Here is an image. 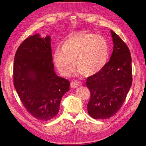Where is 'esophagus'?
I'll return each instance as SVG.
<instances>
[{
	"instance_id": "34e87169",
	"label": "esophagus",
	"mask_w": 146,
	"mask_h": 146,
	"mask_svg": "<svg viewBox=\"0 0 146 146\" xmlns=\"http://www.w3.org/2000/svg\"><path fill=\"white\" fill-rule=\"evenodd\" d=\"M80 85H82V83L77 80H73L70 83V86L72 88H77Z\"/></svg>"
}]
</instances>
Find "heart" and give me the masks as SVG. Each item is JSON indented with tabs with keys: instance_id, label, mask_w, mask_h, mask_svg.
Instances as JSON below:
<instances>
[{
	"instance_id": "obj_1",
	"label": "heart",
	"mask_w": 146,
	"mask_h": 146,
	"mask_svg": "<svg viewBox=\"0 0 146 146\" xmlns=\"http://www.w3.org/2000/svg\"><path fill=\"white\" fill-rule=\"evenodd\" d=\"M58 71L68 76L74 68V62L80 74L90 76L102 70L108 58L107 41L99 35L79 31L66 37L54 55Z\"/></svg>"
}]
</instances>
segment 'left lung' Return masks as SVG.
Segmentation results:
<instances>
[{
    "label": "left lung",
    "mask_w": 146,
    "mask_h": 146,
    "mask_svg": "<svg viewBox=\"0 0 146 146\" xmlns=\"http://www.w3.org/2000/svg\"><path fill=\"white\" fill-rule=\"evenodd\" d=\"M113 51L110 61L100 72L86 79L91 97L88 106L95 119H108L122 106L132 83L131 58L126 44L111 30Z\"/></svg>",
    "instance_id": "8db88e82"
}]
</instances>
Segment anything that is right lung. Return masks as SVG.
Masks as SVG:
<instances>
[{"label":"right lung","mask_w":146,"mask_h":146,"mask_svg":"<svg viewBox=\"0 0 146 146\" xmlns=\"http://www.w3.org/2000/svg\"><path fill=\"white\" fill-rule=\"evenodd\" d=\"M50 38L36 34L21 43L15 56L13 82L21 101L35 118L48 121L59 112L70 82L57 76L52 62Z\"/></svg>","instance_id":"1"}]
</instances>
